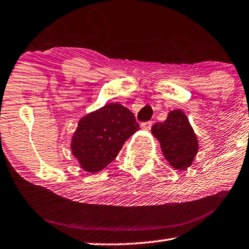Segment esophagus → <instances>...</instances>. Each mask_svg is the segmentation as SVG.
I'll use <instances>...</instances> for the list:
<instances>
[{
  "mask_svg": "<svg viewBox=\"0 0 249 249\" xmlns=\"http://www.w3.org/2000/svg\"><path fill=\"white\" fill-rule=\"evenodd\" d=\"M153 124V121L149 120V121H145V123H142L141 124V125H142V128L145 129V130H149L151 129V126Z\"/></svg>",
  "mask_w": 249,
  "mask_h": 249,
  "instance_id": "1",
  "label": "esophagus"
}]
</instances>
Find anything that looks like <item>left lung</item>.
<instances>
[{"mask_svg": "<svg viewBox=\"0 0 249 249\" xmlns=\"http://www.w3.org/2000/svg\"><path fill=\"white\" fill-rule=\"evenodd\" d=\"M169 163L177 169L191 166L198 151L197 138L182 110L169 112L167 119L152 126Z\"/></svg>", "mask_w": 249, "mask_h": 249, "instance_id": "8db88e82", "label": "left lung"}]
</instances>
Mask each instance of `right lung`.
I'll list each match as a JSON object with an SVG mask.
<instances>
[{
	"instance_id": "obj_1",
	"label": "right lung",
	"mask_w": 249,
	"mask_h": 249,
	"mask_svg": "<svg viewBox=\"0 0 249 249\" xmlns=\"http://www.w3.org/2000/svg\"><path fill=\"white\" fill-rule=\"evenodd\" d=\"M139 128L132 112L118 103H111L79 121L71 142L73 156L84 170L101 171Z\"/></svg>"
}]
</instances>
